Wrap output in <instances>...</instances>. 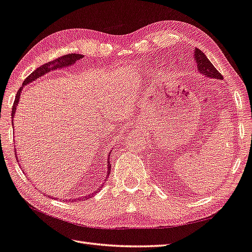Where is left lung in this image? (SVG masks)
Returning <instances> with one entry per match:
<instances>
[{
	"instance_id": "1",
	"label": "left lung",
	"mask_w": 252,
	"mask_h": 252,
	"mask_svg": "<svg viewBox=\"0 0 252 252\" xmlns=\"http://www.w3.org/2000/svg\"><path fill=\"white\" fill-rule=\"evenodd\" d=\"M194 59L197 64V69L201 74L209 78L223 79V76L218 72V69H216L212 62L207 59V57L198 48H195L194 50Z\"/></svg>"
}]
</instances>
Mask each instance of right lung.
I'll list each match as a JSON object with an SVG mask.
<instances>
[{"mask_svg": "<svg viewBox=\"0 0 252 252\" xmlns=\"http://www.w3.org/2000/svg\"><path fill=\"white\" fill-rule=\"evenodd\" d=\"M83 55H79V54H68V55H65V56H62L60 58H58V59L54 60V61H50L48 63H45L44 65L37 67L36 69L33 73H31L30 75L28 76V77L25 79V81H23L22 86H26L28 84L32 83L33 80L37 79L38 77H40V76H44L45 74L49 73L50 71H54V69H59L61 67H64V66H68V65H72V64H74L76 61L79 60V59H83ZM21 90H22V87L20 88V89L18 90V92H17L16 94V98H15V102H14V106H13V110H11V119L14 120V116H15V112H16V107L17 105H18L19 103V97L21 95ZM15 156L17 158V161L20 162V159L18 157H17V153L15 151ZM109 157V156H108ZM21 166V165H19ZM22 168V167H21ZM109 173H110V163L108 161V164H107V172H106V175L107 176H109ZM106 176V178H107ZM102 188V186H101ZM97 191H99V188L97 189ZM95 191V192H97ZM92 194H94V193H90V195H86L85 197L86 198H89ZM84 198V197H83ZM71 200V202L73 201V198H69ZM64 201V200H63Z\"/></svg>", "mask_w": 252, "mask_h": 252, "instance_id": "obj_1", "label": "right lung"}]
</instances>
